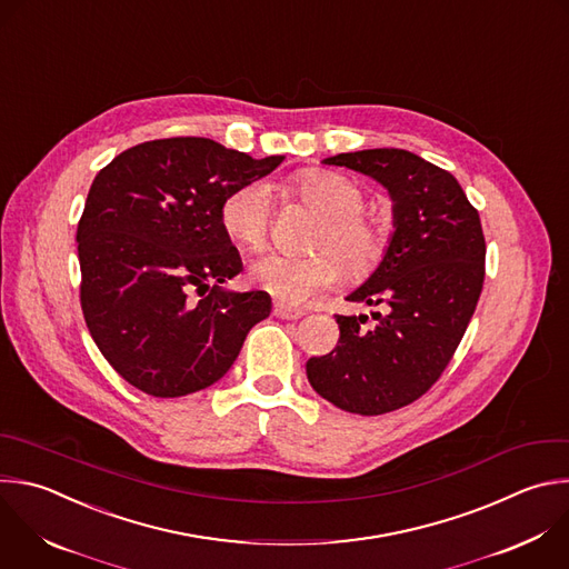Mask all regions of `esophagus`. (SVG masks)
I'll return each mask as SVG.
<instances>
[{
  "label": "esophagus",
  "mask_w": 569,
  "mask_h": 569,
  "mask_svg": "<svg viewBox=\"0 0 569 569\" xmlns=\"http://www.w3.org/2000/svg\"><path fill=\"white\" fill-rule=\"evenodd\" d=\"M274 315L281 317V319H301L306 312H303L301 308H292V306H288V303L277 301V303H274Z\"/></svg>",
  "instance_id": "esophagus-1"
}]
</instances>
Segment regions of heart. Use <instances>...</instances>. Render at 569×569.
<instances>
[{"mask_svg":"<svg viewBox=\"0 0 569 569\" xmlns=\"http://www.w3.org/2000/svg\"><path fill=\"white\" fill-rule=\"evenodd\" d=\"M292 194L323 217L312 257L266 254L250 268L252 281L283 303H306L341 279H366L382 266L391 230L385 219L363 212V189L328 169H310L292 180ZM223 232L248 250H261L270 234L272 197L263 180H250L223 199L219 210Z\"/></svg>","mask_w":569,"mask_h":569,"instance_id":"1","label":"heart"}]
</instances>
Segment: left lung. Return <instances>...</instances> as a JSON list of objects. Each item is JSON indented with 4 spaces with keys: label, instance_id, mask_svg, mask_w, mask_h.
Here are the masks:
<instances>
[{
    "label": "left lung",
    "instance_id": "obj_1",
    "mask_svg": "<svg viewBox=\"0 0 569 569\" xmlns=\"http://www.w3.org/2000/svg\"><path fill=\"white\" fill-rule=\"evenodd\" d=\"M326 164L382 182L393 199L389 252L346 299L385 306L335 315L337 348L306 363L310 387L348 413L382 416L422 398L451 361L485 281V234L460 182L407 149L337 153Z\"/></svg>",
    "mask_w": 569,
    "mask_h": 569
}]
</instances>
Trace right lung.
I'll return each mask as SVG.
<instances>
[{
  "mask_svg": "<svg viewBox=\"0 0 569 569\" xmlns=\"http://www.w3.org/2000/svg\"><path fill=\"white\" fill-rule=\"evenodd\" d=\"M281 162L187 136L140 142L93 178L76 237L80 303L96 346L138 391L212 387L270 315L268 292L221 288L243 263L219 210Z\"/></svg>",
  "mask_w": 569,
  "mask_h": 569,
  "instance_id": "add662e5",
  "label": "right lung"
}]
</instances>
